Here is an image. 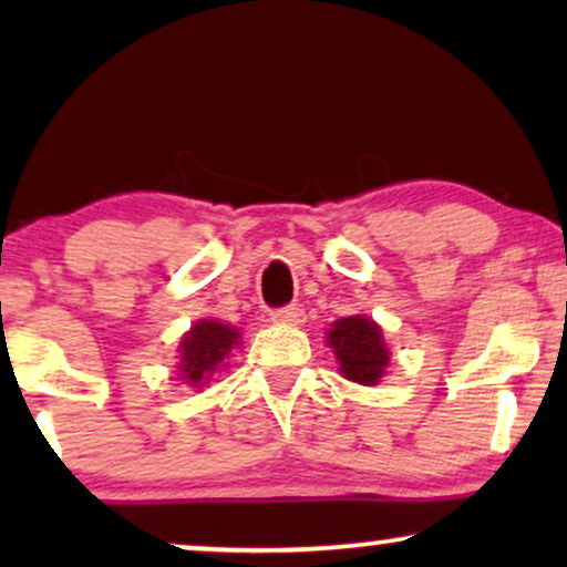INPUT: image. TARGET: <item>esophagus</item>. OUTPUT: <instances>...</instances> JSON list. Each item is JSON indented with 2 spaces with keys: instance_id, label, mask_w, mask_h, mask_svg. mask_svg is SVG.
<instances>
[{
  "instance_id": "obj_1",
  "label": "esophagus",
  "mask_w": 567,
  "mask_h": 567,
  "mask_svg": "<svg viewBox=\"0 0 567 567\" xmlns=\"http://www.w3.org/2000/svg\"><path fill=\"white\" fill-rule=\"evenodd\" d=\"M270 320L281 322V324H301L305 322V309L291 305V307H281L276 312H270Z\"/></svg>"
}]
</instances>
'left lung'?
<instances>
[{"label":"left lung","instance_id":"1","mask_svg":"<svg viewBox=\"0 0 567 567\" xmlns=\"http://www.w3.org/2000/svg\"><path fill=\"white\" fill-rule=\"evenodd\" d=\"M328 346L348 382L374 386L390 367V348L384 343L382 328L367 315H351L332 322Z\"/></svg>","mask_w":567,"mask_h":567}]
</instances>
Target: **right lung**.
<instances>
[{
  "label": "right lung",
  "mask_w": 567,
  "mask_h": 567,
  "mask_svg": "<svg viewBox=\"0 0 567 567\" xmlns=\"http://www.w3.org/2000/svg\"><path fill=\"white\" fill-rule=\"evenodd\" d=\"M239 343V332L231 324H221L216 320H198L185 332L181 346V377L185 384L204 386L212 379L214 371H219L231 353V348Z\"/></svg>",
  "instance_id": "right-lung-1"
}]
</instances>
